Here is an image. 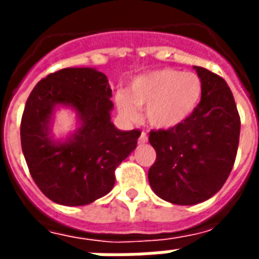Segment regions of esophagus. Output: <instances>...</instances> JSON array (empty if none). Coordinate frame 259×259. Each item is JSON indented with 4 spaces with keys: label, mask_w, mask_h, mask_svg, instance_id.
<instances>
[{
    "label": "esophagus",
    "mask_w": 259,
    "mask_h": 259,
    "mask_svg": "<svg viewBox=\"0 0 259 259\" xmlns=\"http://www.w3.org/2000/svg\"><path fill=\"white\" fill-rule=\"evenodd\" d=\"M147 141H148V136H147L146 132H141L140 137H139V143L140 144H146Z\"/></svg>",
    "instance_id": "esophagus-1"
}]
</instances>
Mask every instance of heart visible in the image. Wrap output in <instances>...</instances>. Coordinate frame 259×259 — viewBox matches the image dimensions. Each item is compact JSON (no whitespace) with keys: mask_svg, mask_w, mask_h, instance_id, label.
I'll return each instance as SVG.
<instances>
[{"mask_svg":"<svg viewBox=\"0 0 259 259\" xmlns=\"http://www.w3.org/2000/svg\"><path fill=\"white\" fill-rule=\"evenodd\" d=\"M202 96V81L193 72L158 69L132 80L126 94L115 96L119 115L135 122L146 109V120L154 129H172L194 112Z\"/></svg>","mask_w":259,"mask_h":259,"instance_id":"b5f03b06","label":"heart"}]
</instances>
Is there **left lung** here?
Masks as SVG:
<instances>
[{"instance_id": "8db88e82", "label": "left lung", "mask_w": 259, "mask_h": 259, "mask_svg": "<svg viewBox=\"0 0 259 259\" xmlns=\"http://www.w3.org/2000/svg\"><path fill=\"white\" fill-rule=\"evenodd\" d=\"M202 96L185 122L168 130H151L157 159L148 182L162 200L194 205L222 189L232 172L240 137V116L223 77L194 66Z\"/></svg>"}]
</instances>
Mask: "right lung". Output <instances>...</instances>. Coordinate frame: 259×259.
<instances>
[{
    "instance_id": "1",
    "label": "right lung",
    "mask_w": 259,
    "mask_h": 259,
    "mask_svg": "<svg viewBox=\"0 0 259 259\" xmlns=\"http://www.w3.org/2000/svg\"><path fill=\"white\" fill-rule=\"evenodd\" d=\"M112 90L107 76L93 68L50 73L27 98L20 141L37 187L61 205H87L112 190L115 169L137 146L140 130L122 132L111 122ZM57 105L78 112L79 129L66 142H54L51 118Z\"/></svg>"
}]
</instances>
